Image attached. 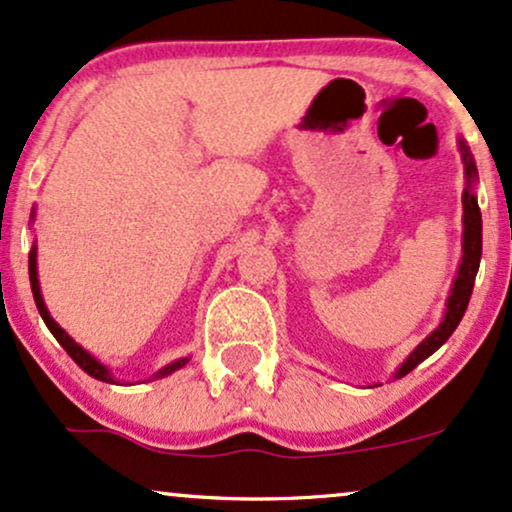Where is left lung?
<instances>
[{
    "instance_id": "1",
    "label": "left lung",
    "mask_w": 512,
    "mask_h": 512,
    "mask_svg": "<svg viewBox=\"0 0 512 512\" xmlns=\"http://www.w3.org/2000/svg\"><path fill=\"white\" fill-rule=\"evenodd\" d=\"M460 151H463V161H465V175H468V189L463 194V263L458 268V277L453 282V292L449 296V304H446V315H444V323H441L437 330H434L430 337L422 342L418 349H415L410 356L406 358V363L396 370V377L408 375L410 370L418 368V365L430 358L434 351L439 349L446 339L451 337L453 330H456L460 320H463L465 308L470 304V294L472 287H475V275L479 268V258H482V213H479L477 206V197L472 194V182L477 178V166L472 161L470 149L460 142Z\"/></svg>"
}]
</instances>
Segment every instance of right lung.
I'll use <instances>...</instances> for the list:
<instances>
[{
    "label": "right lung",
    "instance_id": "add662e5",
    "mask_svg": "<svg viewBox=\"0 0 512 512\" xmlns=\"http://www.w3.org/2000/svg\"><path fill=\"white\" fill-rule=\"evenodd\" d=\"M37 249L33 246V251H30V256H28V273H30V287H33V296H35V304H37V311H40V315H42V320H44V325L49 327V332L54 334L56 337V342H59L63 349H66V353L68 356L73 358L75 363L80 365L82 370L87 372V375H92L94 380H102V382H113V377L109 375V370L104 368L102 363L99 361H94V358L90 356V353H87L85 349H80L78 344L73 342L71 337H68L66 332L61 330L59 325L54 323L52 320V315H49V311H47V306H44V301H42V294H40V282H37ZM187 363V358H180V361H175V363H170V365H166V368L163 370H159L156 372V377H166V375H170V372H175L178 368H182V365Z\"/></svg>",
    "mask_w": 512,
    "mask_h": 512
}]
</instances>
